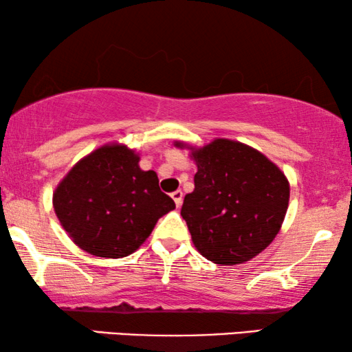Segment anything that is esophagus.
<instances>
[{"label": "esophagus", "mask_w": 352, "mask_h": 352, "mask_svg": "<svg viewBox=\"0 0 352 352\" xmlns=\"http://www.w3.org/2000/svg\"><path fill=\"white\" fill-rule=\"evenodd\" d=\"M182 197H184V195H182V190H175L171 194V199L175 200V204H176L177 208H179V206L182 205Z\"/></svg>", "instance_id": "34e87169"}]
</instances>
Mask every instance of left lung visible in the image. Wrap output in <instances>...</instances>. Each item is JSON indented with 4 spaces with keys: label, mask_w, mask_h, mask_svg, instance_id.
<instances>
[{
    "label": "left lung",
    "mask_w": 352,
    "mask_h": 352,
    "mask_svg": "<svg viewBox=\"0 0 352 352\" xmlns=\"http://www.w3.org/2000/svg\"><path fill=\"white\" fill-rule=\"evenodd\" d=\"M190 148L195 189L184 197L181 216L201 256L234 266L266 250L285 219L290 184L287 176L256 148L218 138Z\"/></svg>",
    "instance_id": "1"
}]
</instances>
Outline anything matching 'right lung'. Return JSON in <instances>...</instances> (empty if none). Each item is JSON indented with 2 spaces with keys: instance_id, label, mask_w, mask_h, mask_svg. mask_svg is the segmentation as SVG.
Wrapping results in <instances>:
<instances>
[{
  "instance_id": "1",
  "label": "right lung",
  "mask_w": 352,
  "mask_h": 352,
  "mask_svg": "<svg viewBox=\"0 0 352 352\" xmlns=\"http://www.w3.org/2000/svg\"><path fill=\"white\" fill-rule=\"evenodd\" d=\"M139 160L124 144H104L57 184L52 206L76 247L99 258H124L176 208L158 187L157 173L141 170Z\"/></svg>"
}]
</instances>
